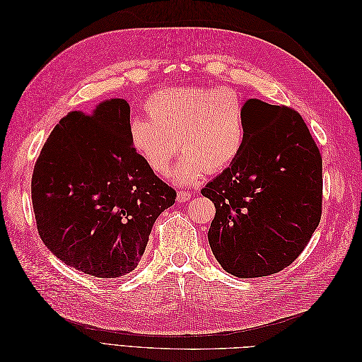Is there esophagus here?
I'll list each match as a JSON object with an SVG mask.
<instances>
[{"label": "esophagus", "mask_w": 362, "mask_h": 362, "mask_svg": "<svg viewBox=\"0 0 362 362\" xmlns=\"http://www.w3.org/2000/svg\"><path fill=\"white\" fill-rule=\"evenodd\" d=\"M192 199V193L189 190H180L177 194V201L178 202H187Z\"/></svg>", "instance_id": "34e87169"}]
</instances>
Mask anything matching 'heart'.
Instances as JSON below:
<instances>
[{
	"label": "heart",
	"instance_id": "heart-1",
	"mask_svg": "<svg viewBox=\"0 0 362 362\" xmlns=\"http://www.w3.org/2000/svg\"><path fill=\"white\" fill-rule=\"evenodd\" d=\"M145 112L148 119H129L131 145L157 175L169 172L180 148L182 156L173 177L181 184L199 180L204 172L225 170L246 144L245 103L226 87H169L148 98Z\"/></svg>",
	"mask_w": 362,
	"mask_h": 362
}]
</instances>
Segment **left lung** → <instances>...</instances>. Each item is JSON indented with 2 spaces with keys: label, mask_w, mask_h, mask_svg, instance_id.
Masks as SVG:
<instances>
[{
  "label": "left lung",
  "mask_w": 362,
  "mask_h": 362,
  "mask_svg": "<svg viewBox=\"0 0 362 362\" xmlns=\"http://www.w3.org/2000/svg\"><path fill=\"white\" fill-rule=\"evenodd\" d=\"M247 137L237 160L201 193L216 216L208 242L228 273L261 278L288 267L322 217V156L287 105L245 104Z\"/></svg>",
  "instance_id": "obj_1"
}]
</instances>
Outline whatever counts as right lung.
Masks as SVG:
<instances>
[{
    "label": "right lung",
    "mask_w": 362,
    "mask_h": 362,
    "mask_svg": "<svg viewBox=\"0 0 362 362\" xmlns=\"http://www.w3.org/2000/svg\"><path fill=\"white\" fill-rule=\"evenodd\" d=\"M129 105L108 100L69 112L35 164L31 201L37 233L59 259L95 278H120L144 255L157 217L177 192L134 151Z\"/></svg>",
    "instance_id": "obj_1"
}]
</instances>
